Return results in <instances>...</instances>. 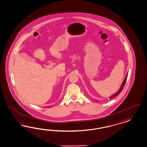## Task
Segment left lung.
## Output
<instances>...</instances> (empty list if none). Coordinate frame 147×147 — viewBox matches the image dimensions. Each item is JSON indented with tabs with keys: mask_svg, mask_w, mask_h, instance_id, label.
<instances>
[{
	"mask_svg": "<svg viewBox=\"0 0 147 147\" xmlns=\"http://www.w3.org/2000/svg\"><path fill=\"white\" fill-rule=\"evenodd\" d=\"M127 76H128V73L127 74V75L126 76V77H125V79H124L123 80V84H121V87L119 89V90L117 91L116 93H115V94H113V95L111 96H110V97H109V99H111V98H113V97H115V96H117V95H118L121 92V91L123 90V87H124V86H125V84H126V80H127Z\"/></svg>",
	"mask_w": 147,
	"mask_h": 147,
	"instance_id": "obj_1",
	"label": "left lung"
}]
</instances>
